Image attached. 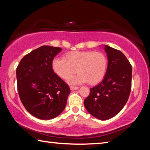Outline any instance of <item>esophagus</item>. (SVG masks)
Listing matches in <instances>:
<instances>
[{"instance_id": "34e87169", "label": "esophagus", "mask_w": 150, "mask_h": 150, "mask_svg": "<svg viewBox=\"0 0 150 150\" xmlns=\"http://www.w3.org/2000/svg\"><path fill=\"white\" fill-rule=\"evenodd\" d=\"M70 88L71 91H74V90H77V88H79V87H75V86H71Z\"/></svg>"}]
</instances>
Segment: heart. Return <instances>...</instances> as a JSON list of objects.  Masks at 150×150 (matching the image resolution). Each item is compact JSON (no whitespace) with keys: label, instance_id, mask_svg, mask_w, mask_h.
Wrapping results in <instances>:
<instances>
[{"label":"heart","instance_id":"heart-1","mask_svg":"<svg viewBox=\"0 0 150 150\" xmlns=\"http://www.w3.org/2000/svg\"><path fill=\"white\" fill-rule=\"evenodd\" d=\"M52 67L55 74L64 80H69L77 71L79 73L70 80L72 84L88 82L96 85L105 77L108 59L100 52L73 51L67 53L64 58L53 59Z\"/></svg>","mask_w":150,"mask_h":150}]
</instances>
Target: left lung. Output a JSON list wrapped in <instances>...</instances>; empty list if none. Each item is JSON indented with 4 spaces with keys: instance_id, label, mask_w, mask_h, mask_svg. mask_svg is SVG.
I'll return each instance as SVG.
<instances>
[{
    "instance_id": "8db88e82",
    "label": "left lung",
    "mask_w": 150,
    "mask_h": 150,
    "mask_svg": "<svg viewBox=\"0 0 150 150\" xmlns=\"http://www.w3.org/2000/svg\"><path fill=\"white\" fill-rule=\"evenodd\" d=\"M108 67L104 79L91 88L84 100L86 109L94 117L105 120L116 116L128 100L132 68L120 51L105 45Z\"/></svg>"
}]
</instances>
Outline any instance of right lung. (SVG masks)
I'll return each instance as SVG.
<instances>
[{
    "instance_id": "add662e5",
    "label": "right lung",
    "mask_w": 150,
    "mask_h": 150,
    "mask_svg": "<svg viewBox=\"0 0 150 150\" xmlns=\"http://www.w3.org/2000/svg\"><path fill=\"white\" fill-rule=\"evenodd\" d=\"M62 50L43 45L25 55L16 68L20 100L29 113L42 120L59 115L71 92L52 67L53 59Z\"/></svg>"
}]
</instances>
